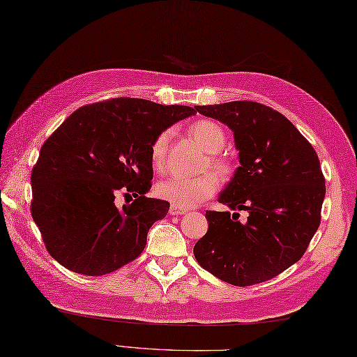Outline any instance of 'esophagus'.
Returning a JSON list of instances; mask_svg holds the SVG:
<instances>
[{"mask_svg": "<svg viewBox=\"0 0 357 357\" xmlns=\"http://www.w3.org/2000/svg\"><path fill=\"white\" fill-rule=\"evenodd\" d=\"M185 208H179V207H174V206H172L170 207V210H169V213L172 215V216H178V215H185Z\"/></svg>", "mask_w": 357, "mask_h": 357, "instance_id": "esophagus-1", "label": "esophagus"}]
</instances>
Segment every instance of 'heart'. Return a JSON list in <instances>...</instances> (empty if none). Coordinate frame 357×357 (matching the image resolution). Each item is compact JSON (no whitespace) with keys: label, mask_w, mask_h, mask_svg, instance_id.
Returning <instances> with one entry per match:
<instances>
[{"label":"heart","mask_w":357,"mask_h":357,"mask_svg":"<svg viewBox=\"0 0 357 357\" xmlns=\"http://www.w3.org/2000/svg\"><path fill=\"white\" fill-rule=\"evenodd\" d=\"M192 138L207 151L208 164L221 176H229L233 167L231 162L222 156L221 151L225 146V133L222 127L215 121L199 119L188 128ZM170 133H159L150 146V161L155 170H164L167 162V146ZM219 190V179L215 173H204L199 176H170L156 187V193L161 199L169 201L172 206L179 208H190L202 201L211 198Z\"/></svg>","instance_id":"heart-1"}]
</instances>
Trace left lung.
Returning <instances> with one entry per match:
<instances>
[{
    "instance_id": "left-lung-1",
    "label": "left lung",
    "mask_w": 357,
    "mask_h": 357,
    "mask_svg": "<svg viewBox=\"0 0 357 357\" xmlns=\"http://www.w3.org/2000/svg\"><path fill=\"white\" fill-rule=\"evenodd\" d=\"M229 126L239 162L219 202L239 213L207 210L208 230L193 253L227 284L248 287L280 275L304 256L321 224L325 178L312 144L282 113L253 101L196 105Z\"/></svg>"
}]
</instances>
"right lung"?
Segmentation results:
<instances>
[{
	"label": "right lung",
	"instance_id": "1",
	"mask_svg": "<svg viewBox=\"0 0 357 357\" xmlns=\"http://www.w3.org/2000/svg\"><path fill=\"white\" fill-rule=\"evenodd\" d=\"M195 113L187 105L112 98L82 105L49 136L30 174V211L53 259L102 276L142 253L151 224L170 207L146 196L153 178L150 146ZM118 192L135 201L118 209Z\"/></svg>",
	"mask_w": 357,
	"mask_h": 357
}]
</instances>
